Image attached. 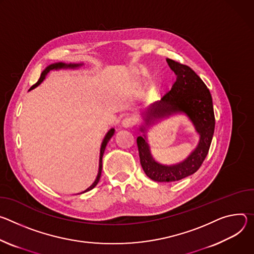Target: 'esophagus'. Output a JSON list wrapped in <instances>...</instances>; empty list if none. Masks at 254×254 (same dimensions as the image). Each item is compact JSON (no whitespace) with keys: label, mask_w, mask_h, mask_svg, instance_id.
<instances>
[{"label":"esophagus","mask_w":254,"mask_h":254,"mask_svg":"<svg viewBox=\"0 0 254 254\" xmlns=\"http://www.w3.org/2000/svg\"><path fill=\"white\" fill-rule=\"evenodd\" d=\"M134 124H135V120H134V118H132V117H130V116H126V117L123 119V121H122V125H123L124 127H126V128L132 127Z\"/></svg>","instance_id":"1"}]
</instances>
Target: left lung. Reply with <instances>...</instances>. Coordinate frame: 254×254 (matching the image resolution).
Returning <instances> with one entry per match:
<instances>
[{"label":"left lung","mask_w":254,"mask_h":254,"mask_svg":"<svg viewBox=\"0 0 254 254\" xmlns=\"http://www.w3.org/2000/svg\"><path fill=\"white\" fill-rule=\"evenodd\" d=\"M166 62L177 75L176 81L161 100L149 108L145 123L148 125L154 119L184 112L200 134V142L184 162L167 166L157 163L152 158L145 138H137L140 163L145 175L160 183L180 181L198 171L209 152L215 129L212 96L205 82L190 66L171 59ZM141 131L144 132V129L141 128Z\"/></svg>","instance_id":"8db88e82"}]
</instances>
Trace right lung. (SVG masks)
Segmentation results:
<instances>
[{
  "label": "right lung",
  "instance_id": "obj_1",
  "mask_svg": "<svg viewBox=\"0 0 254 254\" xmlns=\"http://www.w3.org/2000/svg\"><path fill=\"white\" fill-rule=\"evenodd\" d=\"M75 66H79V64H63V63H59V64H51V65L47 66V67L42 71V73H41V75H40V77H39L38 81H37L35 84H33V86L30 88V90H32V89H34L35 87H37L38 84H39V83L44 79L45 75H46L50 70H52V69H58V68H63V67H75ZM114 131H115L114 129H111V130L106 134V136H105V138H104V140H103V143H102V146H101V152H100L99 173H98V176H97L96 181L94 182V184H93L90 188H88L86 190L82 191V192H86V191L91 190H92V189H94V188L97 186V184L99 183L100 178H101V173H102V158H103V154H104V151H105V148H106L107 143L109 142V140L111 139V137L113 136V134H114ZM82 192H81V193H82Z\"/></svg>",
  "mask_w": 254,
  "mask_h": 254
}]
</instances>
